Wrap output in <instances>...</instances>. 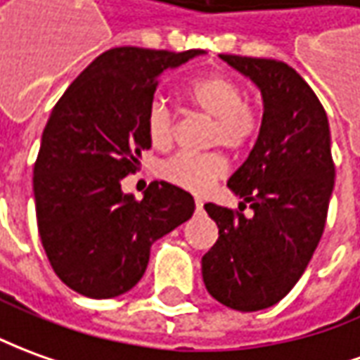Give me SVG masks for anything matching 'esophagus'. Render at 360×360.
Instances as JSON below:
<instances>
[{"label": "esophagus", "instance_id": "1", "mask_svg": "<svg viewBox=\"0 0 360 360\" xmlns=\"http://www.w3.org/2000/svg\"><path fill=\"white\" fill-rule=\"evenodd\" d=\"M204 210V202L200 198H195V212H202Z\"/></svg>", "mask_w": 360, "mask_h": 360}]
</instances>
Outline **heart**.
<instances>
[{"label":"heart","mask_w":360,"mask_h":360,"mask_svg":"<svg viewBox=\"0 0 360 360\" xmlns=\"http://www.w3.org/2000/svg\"><path fill=\"white\" fill-rule=\"evenodd\" d=\"M190 105L212 119L210 143L241 153L252 145L260 129L259 111L247 100L241 82L227 74H207L194 80L184 91ZM148 143L156 150H166L174 143L176 121L172 109L155 100L145 115ZM229 165L221 153H176L158 168V176L168 184L190 192H205L213 182L227 174Z\"/></svg>","instance_id":"obj_1"}]
</instances>
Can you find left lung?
I'll list each match as a JSON object with an SVG mask.
<instances>
[{
  "label": "left lung",
  "instance_id": "left-lung-1",
  "mask_svg": "<svg viewBox=\"0 0 360 360\" xmlns=\"http://www.w3.org/2000/svg\"><path fill=\"white\" fill-rule=\"evenodd\" d=\"M262 91L264 113L249 158L227 186L255 212L205 204L219 237L202 259L207 292L223 306L259 311L294 288L323 235L335 182L326 109L286 62L221 54Z\"/></svg>",
  "mask_w": 360,
  "mask_h": 360
}]
</instances>
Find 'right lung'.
I'll use <instances>...</instances> for the list:
<instances>
[{"label":"right lung","mask_w":360,"mask_h":360,"mask_svg":"<svg viewBox=\"0 0 360 360\" xmlns=\"http://www.w3.org/2000/svg\"><path fill=\"white\" fill-rule=\"evenodd\" d=\"M202 52L109 49L52 109L33 170L37 225L52 270L82 296L115 298L133 288L150 245L194 213V198L178 186L150 182L135 200L121 180L150 148L145 115L158 76Z\"/></svg>","instance_id":"1"}]
</instances>
